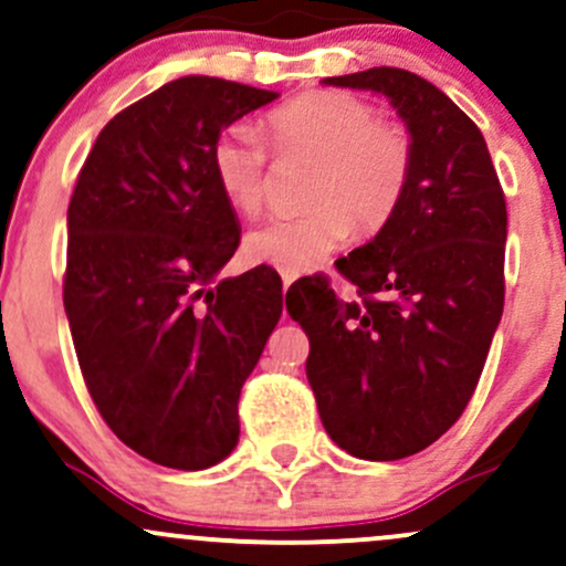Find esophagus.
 I'll use <instances>...</instances> for the list:
<instances>
[{
	"instance_id": "34e87169",
	"label": "esophagus",
	"mask_w": 566,
	"mask_h": 566,
	"mask_svg": "<svg viewBox=\"0 0 566 566\" xmlns=\"http://www.w3.org/2000/svg\"><path fill=\"white\" fill-rule=\"evenodd\" d=\"M292 282H295V274H287V271H282V284H284V290H287Z\"/></svg>"
}]
</instances>
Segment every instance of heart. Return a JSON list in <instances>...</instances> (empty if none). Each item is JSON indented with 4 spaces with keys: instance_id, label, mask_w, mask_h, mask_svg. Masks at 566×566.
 Returning a JSON list of instances; mask_svg holds the SVG:
<instances>
[{
    "instance_id": "b5f03b06",
    "label": "heart",
    "mask_w": 566,
    "mask_h": 566,
    "mask_svg": "<svg viewBox=\"0 0 566 566\" xmlns=\"http://www.w3.org/2000/svg\"><path fill=\"white\" fill-rule=\"evenodd\" d=\"M282 157L319 159L308 188L311 210L265 220L247 237V255L287 274H303L350 242L391 223L412 180V138L382 122L365 97L316 90L292 97L265 116ZM212 170L233 210L258 216L269 186V143L247 122L226 127L212 146Z\"/></svg>"
}]
</instances>
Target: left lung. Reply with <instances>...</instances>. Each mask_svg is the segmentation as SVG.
<instances>
[{"mask_svg":"<svg viewBox=\"0 0 566 566\" xmlns=\"http://www.w3.org/2000/svg\"><path fill=\"white\" fill-rule=\"evenodd\" d=\"M324 84L391 101L412 180L391 223L337 261L359 297L314 276L287 290V311L308 335L329 439L354 458L401 460L450 431L476 391L503 316L505 197L482 129L423 76L378 66Z\"/></svg>","mask_w":566,"mask_h":566,"instance_id":"1","label":"left lung"}]
</instances>
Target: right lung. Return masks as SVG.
I'll return each instance as SVG.
<instances>
[{"mask_svg":"<svg viewBox=\"0 0 566 566\" xmlns=\"http://www.w3.org/2000/svg\"><path fill=\"white\" fill-rule=\"evenodd\" d=\"M279 93L180 76L108 122L69 201L63 279L84 382L151 463L201 471L239 441V394L282 316L265 265L218 279L239 220L212 170L223 127Z\"/></svg>","mask_w":566,"mask_h":566,"instance_id":"1","label":"right lung"}]
</instances>
